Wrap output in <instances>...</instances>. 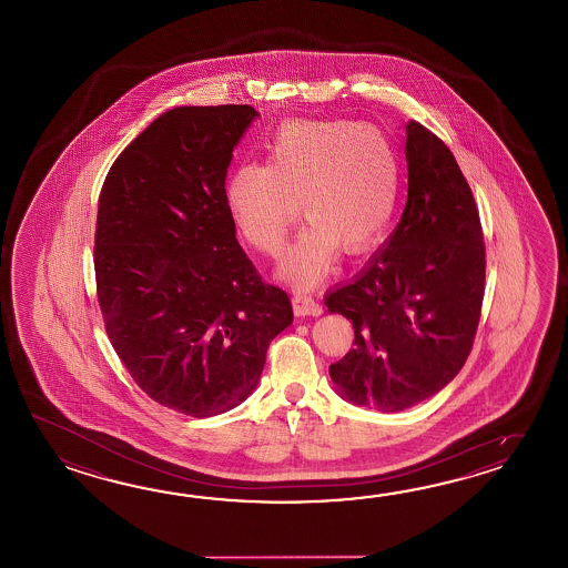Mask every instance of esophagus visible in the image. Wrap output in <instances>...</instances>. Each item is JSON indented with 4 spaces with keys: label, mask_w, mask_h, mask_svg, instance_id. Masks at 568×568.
Masks as SVG:
<instances>
[{
    "label": "esophagus",
    "mask_w": 568,
    "mask_h": 568,
    "mask_svg": "<svg viewBox=\"0 0 568 568\" xmlns=\"http://www.w3.org/2000/svg\"><path fill=\"white\" fill-rule=\"evenodd\" d=\"M294 313L296 316H318L323 313V306L318 302L314 301L311 294L306 292H294Z\"/></svg>",
    "instance_id": "1"
}]
</instances>
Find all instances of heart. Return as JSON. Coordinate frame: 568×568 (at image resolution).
Returning <instances> with one entry per match:
<instances>
[{
    "mask_svg": "<svg viewBox=\"0 0 568 568\" xmlns=\"http://www.w3.org/2000/svg\"><path fill=\"white\" fill-rule=\"evenodd\" d=\"M399 199V160L386 135L353 121H290L267 140L266 166L242 164L225 186L231 223L262 254L282 252L302 217L282 274L314 286L338 247L362 254L382 240Z\"/></svg>",
    "mask_w": 568,
    "mask_h": 568,
    "instance_id": "heart-1",
    "label": "heart"
}]
</instances>
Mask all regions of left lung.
<instances>
[{"instance_id":"8db88e82","label":"left lung","mask_w":568,"mask_h":568,"mask_svg":"<svg viewBox=\"0 0 568 568\" xmlns=\"http://www.w3.org/2000/svg\"><path fill=\"white\" fill-rule=\"evenodd\" d=\"M408 201L355 278L326 294L353 349L328 367L343 398L399 412L453 382L471 353L485 292V243L471 189L447 144L406 125Z\"/></svg>"}]
</instances>
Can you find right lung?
I'll return each instance as SVG.
<instances>
[{"label":"right lung","instance_id":"right-lung-1","mask_svg":"<svg viewBox=\"0 0 568 568\" xmlns=\"http://www.w3.org/2000/svg\"><path fill=\"white\" fill-rule=\"evenodd\" d=\"M250 105L174 108L121 152L99 194L97 298L109 341L150 398L193 418L240 406L292 323L235 237L225 201Z\"/></svg>","mask_w":568,"mask_h":568}]
</instances>
